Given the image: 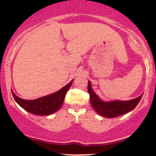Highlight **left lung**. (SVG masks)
Here are the masks:
<instances>
[{
  "label": "left lung",
  "instance_id": "left-lung-1",
  "mask_svg": "<svg viewBox=\"0 0 156 156\" xmlns=\"http://www.w3.org/2000/svg\"><path fill=\"white\" fill-rule=\"evenodd\" d=\"M88 92L90 95V102L93 108L98 114L108 118L119 117L132 111L136 108L143 95L142 94L138 98L130 101L105 102L100 99L95 93L93 92L90 81L88 83Z\"/></svg>",
  "mask_w": 156,
  "mask_h": 156
}]
</instances>
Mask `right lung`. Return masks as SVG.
<instances>
[{"label":"right lung","mask_w":156,"mask_h":156,"mask_svg":"<svg viewBox=\"0 0 156 156\" xmlns=\"http://www.w3.org/2000/svg\"><path fill=\"white\" fill-rule=\"evenodd\" d=\"M73 81V80L58 92L32 101H27L19 98L15 95L12 90V93L15 101L28 112L40 116L50 115L57 112L61 108L63 104L66 94L72 85Z\"/></svg>","instance_id":"add662e5"}]
</instances>
